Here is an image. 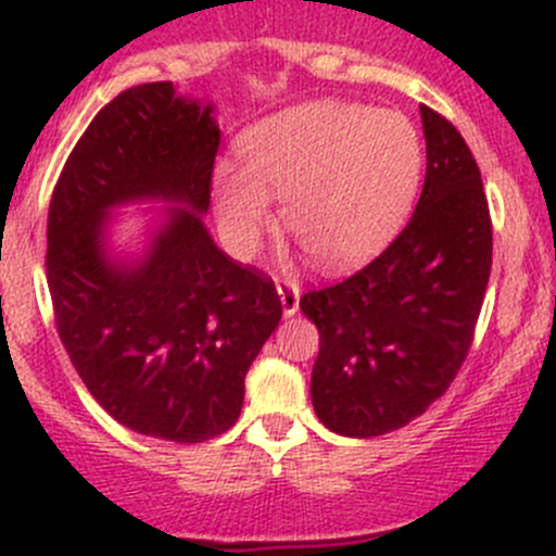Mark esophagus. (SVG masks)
I'll use <instances>...</instances> for the list:
<instances>
[{
	"instance_id": "obj_1",
	"label": "esophagus",
	"mask_w": 556,
	"mask_h": 556,
	"mask_svg": "<svg viewBox=\"0 0 556 556\" xmlns=\"http://www.w3.org/2000/svg\"><path fill=\"white\" fill-rule=\"evenodd\" d=\"M277 293L279 299H282V312L285 317H290V314L299 312V285L293 282V279H277Z\"/></svg>"
}]
</instances>
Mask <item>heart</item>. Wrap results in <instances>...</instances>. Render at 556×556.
<instances>
[{
  "label": "heart",
  "mask_w": 556,
  "mask_h": 556,
  "mask_svg": "<svg viewBox=\"0 0 556 556\" xmlns=\"http://www.w3.org/2000/svg\"><path fill=\"white\" fill-rule=\"evenodd\" d=\"M244 169L215 172V212L233 252H250L282 199V226L328 268L366 261L406 217L422 139L406 115L314 102L257 123L239 142Z\"/></svg>",
  "instance_id": "b5f03b06"
}]
</instances>
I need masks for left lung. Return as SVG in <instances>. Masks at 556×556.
Returning a JSON list of instances; mask_svg holds the SVG:
<instances>
[{"mask_svg":"<svg viewBox=\"0 0 556 556\" xmlns=\"http://www.w3.org/2000/svg\"><path fill=\"white\" fill-rule=\"evenodd\" d=\"M419 110L428 172L412 220L361 271L301 295L319 330L314 412L352 439L392 433L450 390L490 282L492 217L479 166L444 115Z\"/></svg>","mask_w":556,"mask_h":556,"instance_id":"1","label":"left lung"}]
</instances>
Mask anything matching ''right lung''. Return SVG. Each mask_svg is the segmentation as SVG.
<instances>
[{
	"instance_id": "right-lung-1",
	"label": "right lung",
	"mask_w": 556,
	"mask_h": 556,
	"mask_svg": "<svg viewBox=\"0 0 556 556\" xmlns=\"http://www.w3.org/2000/svg\"><path fill=\"white\" fill-rule=\"evenodd\" d=\"M220 128L212 104L142 83L97 112L48 210L50 301L88 392L134 433L201 444L244 403L247 368L279 325L271 277L228 257L206 231ZM179 203L137 267L103 252L112 205Z\"/></svg>"
}]
</instances>
